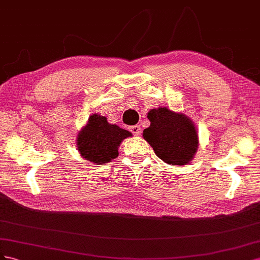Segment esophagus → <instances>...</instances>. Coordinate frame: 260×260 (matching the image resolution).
<instances>
[{"label": "esophagus", "instance_id": "34e87169", "mask_svg": "<svg viewBox=\"0 0 260 260\" xmlns=\"http://www.w3.org/2000/svg\"><path fill=\"white\" fill-rule=\"evenodd\" d=\"M129 131L133 133V134L137 136L140 134V131H142V128H140L139 125H134V126H131Z\"/></svg>", "mask_w": 260, "mask_h": 260}]
</instances>
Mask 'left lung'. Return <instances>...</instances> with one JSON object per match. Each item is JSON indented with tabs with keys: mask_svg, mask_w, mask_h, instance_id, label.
<instances>
[{
	"mask_svg": "<svg viewBox=\"0 0 260 260\" xmlns=\"http://www.w3.org/2000/svg\"><path fill=\"white\" fill-rule=\"evenodd\" d=\"M147 117L150 126L143 136L157 157L169 165H187L198 147L197 132L189 118L167 108L152 109Z\"/></svg>",
	"mask_w": 260,
	"mask_h": 260,
	"instance_id": "left-lung-1",
	"label": "left lung"
}]
</instances>
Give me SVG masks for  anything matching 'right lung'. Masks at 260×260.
<instances>
[{"instance_id": "1", "label": "right lung", "mask_w": 260, "mask_h": 260, "mask_svg": "<svg viewBox=\"0 0 260 260\" xmlns=\"http://www.w3.org/2000/svg\"><path fill=\"white\" fill-rule=\"evenodd\" d=\"M129 136L132 134L128 131L109 124L105 116L93 114L78 134L77 147L83 158L101 165L115 159L118 146Z\"/></svg>"}]
</instances>
